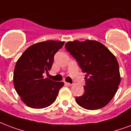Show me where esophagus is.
<instances>
[{"mask_svg":"<svg viewBox=\"0 0 131 131\" xmlns=\"http://www.w3.org/2000/svg\"><path fill=\"white\" fill-rule=\"evenodd\" d=\"M64 84L66 86H71L72 85L71 83H69V82H64Z\"/></svg>","mask_w":131,"mask_h":131,"instance_id":"esophagus-1","label":"esophagus"}]
</instances>
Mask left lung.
<instances>
[{
	"label": "left lung",
	"mask_w": 131,
	"mask_h": 131,
	"mask_svg": "<svg viewBox=\"0 0 131 131\" xmlns=\"http://www.w3.org/2000/svg\"><path fill=\"white\" fill-rule=\"evenodd\" d=\"M65 48L86 73L84 93L75 98L78 104L88 110L104 107L114 97L121 80L116 58L96 40L68 42Z\"/></svg>",
	"instance_id": "8db88e82"
}]
</instances>
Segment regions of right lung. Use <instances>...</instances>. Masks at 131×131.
<instances>
[{"label": "right lung", "mask_w": 131, "mask_h": 131, "mask_svg": "<svg viewBox=\"0 0 131 131\" xmlns=\"http://www.w3.org/2000/svg\"><path fill=\"white\" fill-rule=\"evenodd\" d=\"M64 42L48 40L30 46L18 60L14 71V84L22 101L29 107L43 108L56 100L62 82L44 78L51 69L56 53Z\"/></svg>", "instance_id": "right-lung-1"}]
</instances>
